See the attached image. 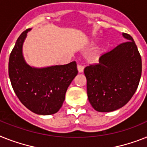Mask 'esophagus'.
<instances>
[{"instance_id":"obj_1","label":"esophagus","mask_w":147,"mask_h":147,"mask_svg":"<svg viewBox=\"0 0 147 147\" xmlns=\"http://www.w3.org/2000/svg\"><path fill=\"white\" fill-rule=\"evenodd\" d=\"M77 70H78V71L80 73H82V71H83V70H84V67L78 64V65H77Z\"/></svg>"}]
</instances>
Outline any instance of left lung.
Returning <instances> with one entry per match:
<instances>
[{
  "label": "left lung",
  "mask_w": 147,
  "mask_h": 147,
  "mask_svg": "<svg viewBox=\"0 0 147 147\" xmlns=\"http://www.w3.org/2000/svg\"><path fill=\"white\" fill-rule=\"evenodd\" d=\"M128 40L99 58L98 64L86 67L88 101L98 112H111L130 100L139 85L142 72L140 53L130 34Z\"/></svg>",
  "instance_id": "8db88e82"
}]
</instances>
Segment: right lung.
<instances>
[{
	"mask_svg": "<svg viewBox=\"0 0 147 147\" xmlns=\"http://www.w3.org/2000/svg\"><path fill=\"white\" fill-rule=\"evenodd\" d=\"M17 39L9 59L11 85L22 104L39 115L54 114L60 110L69 85L78 71L76 61L45 68H34L25 63L22 44L28 31Z\"/></svg>",
	"mask_w": 147,
	"mask_h": 147,
	"instance_id": "1",
	"label": "right lung"
}]
</instances>
